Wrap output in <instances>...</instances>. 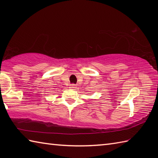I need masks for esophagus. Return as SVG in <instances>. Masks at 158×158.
<instances>
[{
    "label": "esophagus",
    "instance_id": "obj_1",
    "mask_svg": "<svg viewBox=\"0 0 158 158\" xmlns=\"http://www.w3.org/2000/svg\"><path fill=\"white\" fill-rule=\"evenodd\" d=\"M70 88L71 89H73V90H76L77 89V85L73 84V85H70Z\"/></svg>",
    "mask_w": 158,
    "mask_h": 158
}]
</instances>
